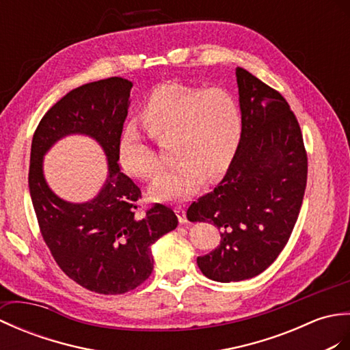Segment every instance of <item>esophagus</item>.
Segmentation results:
<instances>
[{"mask_svg": "<svg viewBox=\"0 0 350 350\" xmlns=\"http://www.w3.org/2000/svg\"><path fill=\"white\" fill-rule=\"evenodd\" d=\"M175 213L178 215V220H180V223H187V215H185V209L183 206H176Z\"/></svg>", "mask_w": 350, "mask_h": 350, "instance_id": "34e87169", "label": "esophagus"}]
</instances>
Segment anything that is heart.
I'll return each instance as SVG.
<instances>
[{
  "label": "heart",
  "mask_w": 350,
  "mask_h": 350,
  "mask_svg": "<svg viewBox=\"0 0 350 350\" xmlns=\"http://www.w3.org/2000/svg\"><path fill=\"white\" fill-rule=\"evenodd\" d=\"M148 135L170 141L169 154L178 163L155 178L150 196L155 200H184L198 193L205 176L217 178L229 169L243 135V115L228 91L200 90L181 83L155 88L141 115ZM116 157L124 172L148 180L161 160L133 127L122 130Z\"/></svg>",
  "instance_id": "obj_1"
}]
</instances>
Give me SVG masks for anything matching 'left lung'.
<instances>
[{"instance_id": "8db88e82", "label": "left lung", "mask_w": 350, "mask_h": 350, "mask_svg": "<svg viewBox=\"0 0 350 350\" xmlns=\"http://www.w3.org/2000/svg\"><path fill=\"white\" fill-rule=\"evenodd\" d=\"M243 135L226 175L193 202L190 221H213L220 245L199 256L214 282L247 280L282 253L297 223L307 184V154L289 105L247 70L237 68Z\"/></svg>"}]
</instances>
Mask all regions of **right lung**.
I'll list each match as a JSON object with an SVG mask.
<instances>
[{
    "label": "right lung",
    "instance_id": "1",
    "mask_svg": "<svg viewBox=\"0 0 350 350\" xmlns=\"http://www.w3.org/2000/svg\"><path fill=\"white\" fill-rule=\"evenodd\" d=\"M131 87L127 79L109 77L72 90L46 112L31 144L28 185L44 243L72 280L105 295L129 292L144 283L154 268L151 245L178 226L172 209L160 204L137 215L141 190L120 170L116 146ZM72 134L96 140L108 160L103 189L81 204L53 193L42 172L44 155Z\"/></svg>",
    "mask_w": 350,
    "mask_h": 350
}]
</instances>
